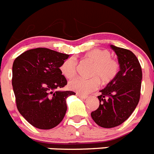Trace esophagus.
Returning <instances> with one entry per match:
<instances>
[{
    "label": "esophagus",
    "instance_id": "esophagus-1",
    "mask_svg": "<svg viewBox=\"0 0 154 154\" xmlns=\"http://www.w3.org/2000/svg\"><path fill=\"white\" fill-rule=\"evenodd\" d=\"M76 96H79V97H80L81 99H87V98H88V96H85V95H82V94H79V93L77 94Z\"/></svg>",
    "mask_w": 154,
    "mask_h": 154
}]
</instances>
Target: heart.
<instances>
[{
    "instance_id": "obj_1",
    "label": "heart",
    "mask_w": 154,
    "mask_h": 154,
    "mask_svg": "<svg viewBox=\"0 0 154 154\" xmlns=\"http://www.w3.org/2000/svg\"><path fill=\"white\" fill-rule=\"evenodd\" d=\"M84 59L92 63L89 72V79L75 78L69 82V88L80 94H89L96 90L99 81L105 85L112 82L119 72V65L117 61L111 58L108 50L93 49L84 55ZM61 73L66 79L73 78L76 72V61L69 58L60 66Z\"/></svg>"
}]
</instances>
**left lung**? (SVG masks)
I'll return each mask as SVG.
<instances>
[{
    "mask_svg": "<svg viewBox=\"0 0 154 154\" xmlns=\"http://www.w3.org/2000/svg\"><path fill=\"white\" fill-rule=\"evenodd\" d=\"M117 55L119 71L116 78L100 90L99 106L92 112L95 123L103 128H112L126 121L138 105L140 96L142 69L131 51L110 45Z\"/></svg>",
    "mask_w": 154,
    "mask_h": 154,
    "instance_id": "left-lung-1",
    "label": "left lung"
}]
</instances>
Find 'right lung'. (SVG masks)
I'll list each match as a JSON object with an SVG mask.
<instances>
[{
  "instance_id": "right-lung-1",
  "label": "right lung",
  "mask_w": 154,
  "mask_h": 154,
  "mask_svg": "<svg viewBox=\"0 0 154 154\" xmlns=\"http://www.w3.org/2000/svg\"><path fill=\"white\" fill-rule=\"evenodd\" d=\"M69 55L38 48L19 55L12 67V86L19 112L30 124L50 130L62 122L66 99L72 91L58 90L67 84L60 66Z\"/></svg>"
}]
</instances>
